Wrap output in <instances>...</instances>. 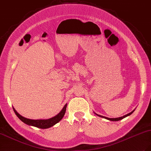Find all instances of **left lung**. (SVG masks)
Returning a JSON list of instances; mask_svg holds the SVG:
<instances>
[{"mask_svg": "<svg viewBox=\"0 0 151 151\" xmlns=\"http://www.w3.org/2000/svg\"><path fill=\"white\" fill-rule=\"evenodd\" d=\"M134 111V110H133V111H132V112H130V113H128L127 115H125L123 116H122V117L116 118H110L105 117V116H101V115H98V114H96V113H95V114H96V115H98V116H100V117H102V118H106V119H107V120H110V121H119V120H120L123 119V118H125V117H127V116H128L130 115L131 114H132V113H133Z\"/></svg>", "mask_w": 151, "mask_h": 151, "instance_id": "1", "label": "left lung"}]
</instances>
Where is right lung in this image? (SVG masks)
<instances>
[{
    "instance_id": "add662e5",
    "label": "right lung",
    "mask_w": 151,
    "mask_h": 151,
    "mask_svg": "<svg viewBox=\"0 0 151 151\" xmlns=\"http://www.w3.org/2000/svg\"><path fill=\"white\" fill-rule=\"evenodd\" d=\"M67 104L65 105L64 107L62 109V111L59 113L58 115L56 116H55L54 117H52L51 118H49V119L47 120H31V119H28V118H24L23 116H22L21 115H19L16 109L13 108V110L16 113V115L19 118V119L22 122H24L26 124L31 125V126H33L40 128V129H48V128L51 127L53 126L54 125H55L56 123L60 122L62 118L65 115V113L66 111V108H67Z\"/></svg>"
}]
</instances>
